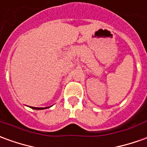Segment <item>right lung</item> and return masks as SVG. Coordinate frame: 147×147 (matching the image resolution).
<instances>
[{
  "instance_id": "add662e5",
  "label": "right lung",
  "mask_w": 147,
  "mask_h": 147,
  "mask_svg": "<svg viewBox=\"0 0 147 147\" xmlns=\"http://www.w3.org/2000/svg\"><path fill=\"white\" fill-rule=\"evenodd\" d=\"M32 108H33V109H36V110H42V109H45V108H48V107H32Z\"/></svg>"
}]
</instances>
